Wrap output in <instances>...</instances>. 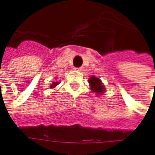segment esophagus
Masks as SVG:
<instances>
[{
    "instance_id": "1",
    "label": "esophagus",
    "mask_w": 155,
    "mask_h": 155,
    "mask_svg": "<svg viewBox=\"0 0 155 155\" xmlns=\"http://www.w3.org/2000/svg\"><path fill=\"white\" fill-rule=\"evenodd\" d=\"M74 70H75V71H83V68H82V67H78V68H75Z\"/></svg>"
}]
</instances>
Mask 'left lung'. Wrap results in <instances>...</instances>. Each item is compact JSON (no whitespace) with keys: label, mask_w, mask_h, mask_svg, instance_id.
<instances>
[{"label":"left lung","mask_w":155,"mask_h":155,"mask_svg":"<svg viewBox=\"0 0 155 155\" xmlns=\"http://www.w3.org/2000/svg\"><path fill=\"white\" fill-rule=\"evenodd\" d=\"M89 84L91 85V90L97 94H101V93H104V91H105V88L101 80L95 76H91L89 79Z\"/></svg>","instance_id":"obj_1"}]
</instances>
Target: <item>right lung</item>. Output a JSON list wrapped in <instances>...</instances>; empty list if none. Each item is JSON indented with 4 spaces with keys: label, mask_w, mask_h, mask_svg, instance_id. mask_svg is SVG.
Segmentation results:
<instances>
[{
    "label": "right lung",
    "mask_w": 155,
    "mask_h": 155,
    "mask_svg": "<svg viewBox=\"0 0 155 155\" xmlns=\"http://www.w3.org/2000/svg\"><path fill=\"white\" fill-rule=\"evenodd\" d=\"M57 84H58V82H53L52 84L51 85V88H54L56 85H57Z\"/></svg>",
    "instance_id": "1"
}]
</instances>
